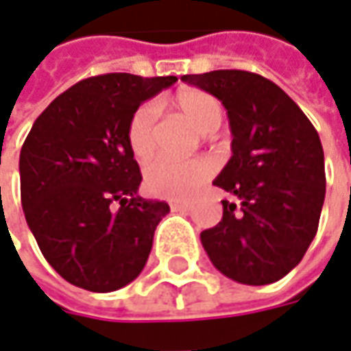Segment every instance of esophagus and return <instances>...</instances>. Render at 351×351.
Instances as JSON below:
<instances>
[{"label": "esophagus", "mask_w": 351, "mask_h": 351, "mask_svg": "<svg viewBox=\"0 0 351 351\" xmlns=\"http://www.w3.org/2000/svg\"><path fill=\"white\" fill-rule=\"evenodd\" d=\"M171 209H173V211H188V209H190V204H188V202H173V204H171Z\"/></svg>", "instance_id": "obj_1"}]
</instances>
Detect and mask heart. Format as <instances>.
Returning a JSON list of instances; mask_svg holds the SVG:
<instances>
[{
  "mask_svg": "<svg viewBox=\"0 0 351 351\" xmlns=\"http://www.w3.org/2000/svg\"><path fill=\"white\" fill-rule=\"evenodd\" d=\"M173 107L194 126L199 134H211L223 123V106L215 95L204 90H180L173 97ZM128 145L136 159L147 161L157 147V106L147 101L136 109L126 128ZM213 175V165L195 157L188 161L156 159L145 169V186L152 194L167 199H186L197 192Z\"/></svg>",
  "mask_w": 351,
  "mask_h": 351,
  "instance_id": "obj_1",
  "label": "heart"
}]
</instances>
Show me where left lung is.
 <instances>
[{
    "label": "left lung",
    "instance_id": "8db88e82",
    "mask_svg": "<svg viewBox=\"0 0 351 351\" xmlns=\"http://www.w3.org/2000/svg\"><path fill=\"white\" fill-rule=\"evenodd\" d=\"M225 106L232 157L213 184L223 219L202 232L211 263L250 286L280 280L317 234L325 202V156L315 126L295 101L265 76L247 71L184 75Z\"/></svg>",
    "mask_w": 351,
    "mask_h": 351
}]
</instances>
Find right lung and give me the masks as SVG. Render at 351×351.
<instances>
[{
	"mask_svg": "<svg viewBox=\"0 0 351 351\" xmlns=\"http://www.w3.org/2000/svg\"><path fill=\"white\" fill-rule=\"evenodd\" d=\"M176 76L109 73L57 95L26 136L19 171L28 228L66 282L113 292L142 273L169 204L138 195L128 121Z\"/></svg>",
	"mask_w": 351,
	"mask_h": 351,
	"instance_id": "1",
	"label": "right lung"
}]
</instances>
